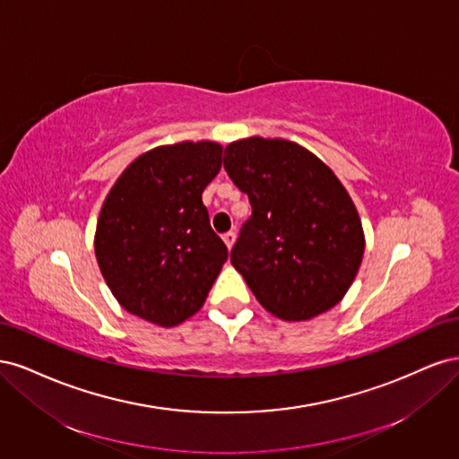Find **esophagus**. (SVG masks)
<instances>
[{
    "mask_svg": "<svg viewBox=\"0 0 459 459\" xmlns=\"http://www.w3.org/2000/svg\"><path fill=\"white\" fill-rule=\"evenodd\" d=\"M235 238H238V235H235V231H228V233H224V238H221V239H224V243H226V247L230 248V251H231V247L235 245Z\"/></svg>",
    "mask_w": 459,
    "mask_h": 459,
    "instance_id": "1",
    "label": "esophagus"
}]
</instances>
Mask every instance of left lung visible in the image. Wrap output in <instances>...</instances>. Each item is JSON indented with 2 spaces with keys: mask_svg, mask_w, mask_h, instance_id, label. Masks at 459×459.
<instances>
[{
  "mask_svg": "<svg viewBox=\"0 0 459 459\" xmlns=\"http://www.w3.org/2000/svg\"><path fill=\"white\" fill-rule=\"evenodd\" d=\"M224 169L253 216L231 264L256 300L285 322L335 307L362 264V220L341 179L295 142L253 135L226 147Z\"/></svg>",
  "mask_w": 459,
  "mask_h": 459,
  "instance_id": "8db88e82",
  "label": "left lung"
}]
</instances>
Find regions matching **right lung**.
<instances>
[{
	"mask_svg": "<svg viewBox=\"0 0 459 459\" xmlns=\"http://www.w3.org/2000/svg\"><path fill=\"white\" fill-rule=\"evenodd\" d=\"M216 142L160 145L126 166L103 201L95 258L120 307L160 327L197 314L228 260L203 191L221 169Z\"/></svg>",
	"mask_w": 459,
	"mask_h": 459,
	"instance_id": "1",
	"label": "right lung"
}]
</instances>
